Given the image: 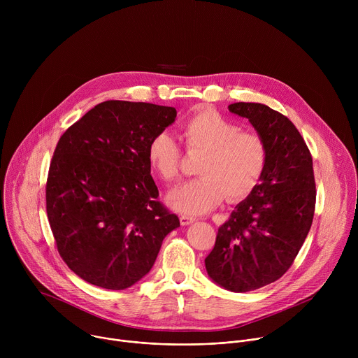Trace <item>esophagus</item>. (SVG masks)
<instances>
[{"instance_id": "1", "label": "esophagus", "mask_w": 358, "mask_h": 358, "mask_svg": "<svg viewBox=\"0 0 358 358\" xmlns=\"http://www.w3.org/2000/svg\"><path fill=\"white\" fill-rule=\"evenodd\" d=\"M195 221V218L194 217H191V215H185V214H182L181 217H180V222H181V225H189V224H192Z\"/></svg>"}]
</instances>
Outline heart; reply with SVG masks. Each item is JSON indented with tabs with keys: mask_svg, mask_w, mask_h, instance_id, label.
Listing matches in <instances>:
<instances>
[{
	"mask_svg": "<svg viewBox=\"0 0 358 358\" xmlns=\"http://www.w3.org/2000/svg\"><path fill=\"white\" fill-rule=\"evenodd\" d=\"M180 138L188 152L203 155L198 164L199 178L173 189L170 206L185 215L208 213L227 199L239 202L248 198L265 174L268 145L255 131L241 126L211 108H202L180 126ZM151 171L164 182L180 176L182 152L174 137L166 131L152 136L147 145Z\"/></svg>",
	"mask_w": 358,
	"mask_h": 358,
	"instance_id": "obj_1",
	"label": "heart"
}]
</instances>
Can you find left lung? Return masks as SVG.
Masks as SVG:
<instances>
[{
	"mask_svg": "<svg viewBox=\"0 0 358 358\" xmlns=\"http://www.w3.org/2000/svg\"><path fill=\"white\" fill-rule=\"evenodd\" d=\"M268 145L262 181L218 228L206 258L210 278L242 293L282 278L308 236L316 206L313 159L294 124L262 103H232Z\"/></svg>",
	"mask_w": 358,
	"mask_h": 358,
	"instance_id": "left-lung-1",
	"label": "left lung"
}]
</instances>
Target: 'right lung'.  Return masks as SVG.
<instances>
[{
    "mask_svg": "<svg viewBox=\"0 0 358 358\" xmlns=\"http://www.w3.org/2000/svg\"><path fill=\"white\" fill-rule=\"evenodd\" d=\"M177 110L108 100L59 138L46 180V214L64 262L110 290L138 282L180 220L159 201L147 159L152 136Z\"/></svg>",
    "mask_w": 358,
    "mask_h": 358,
    "instance_id": "1",
    "label": "right lung"
}]
</instances>
